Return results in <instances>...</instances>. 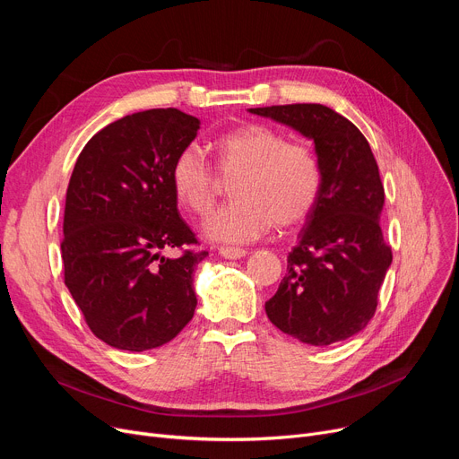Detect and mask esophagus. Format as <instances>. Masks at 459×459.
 <instances>
[{"mask_svg": "<svg viewBox=\"0 0 459 459\" xmlns=\"http://www.w3.org/2000/svg\"><path fill=\"white\" fill-rule=\"evenodd\" d=\"M220 255L223 258H229V260H236V258H244L247 255L246 249H239V247H221L220 249Z\"/></svg>", "mask_w": 459, "mask_h": 459, "instance_id": "esophagus-1", "label": "esophagus"}]
</instances>
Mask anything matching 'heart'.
<instances>
[{
    "label": "heart",
    "mask_w": 459,
    "mask_h": 459,
    "mask_svg": "<svg viewBox=\"0 0 459 459\" xmlns=\"http://www.w3.org/2000/svg\"><path fill=\"white\" fill-rule=\"evenodd\" d=\"M215 167L230 182L227 206L204 223L213 242L246 244L279 229L299 225L315 210L322 191V165L308 144L286 141L266 125L247 123L212 141ZM177 201L195 215H206L221 191L215 169L195 144L184 147L171 165Z\"/></svg>",
    "instance_id": "heart-1"
}]
</instances>
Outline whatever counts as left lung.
<instances>
[{
    "mask_svg": "<svg viewBox=\"0 0 459 459\" xmlns=\"http://www.w3.org/2000/svg\"><path fill=\"white\" fill-rule=\"evenodd\" d=\"M315 141L322 165L320 199L307 217L286 275L266 301L270 322L294 339L329 346L372 320L393 251L379 215L385 189L367 137L322 104L253 108Z\"/></svg>",
    "mask_w": 459,
    "mask_h": 459,
    "instance_id": "left-lung-1",
    "label": "left lung"
}]
</instances>
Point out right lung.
Returning a JSON list of instances; mask_svg holds the SVG:
<instances>
[{"label": "right lung", "instance_id": "right-lung-1", "mask_svg": "<svg viewBox=\"0 0 459 459\" xmlns=\"http://www.w3.org/2000/svg\"><path fill=\"white\" fill-rule=\"evenodd\" d=\"M199 118L180 109L126 115L92 135L72 171L63 220L65 284L96 339L117 350L158 348L197 307L193 272L208 251L180 217L177 154ZM177 247L178 257L161 250Z\"/></svg>", "mask_w": 459, "mask_h": 459}]
</instances>
